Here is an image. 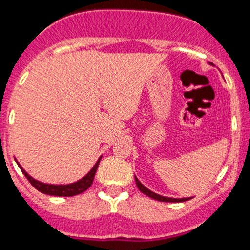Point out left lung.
I'll return each instance as SVG.
<instances>
[{
    "label": "left lung",
    "instance_id": "obj_1",
    "mask_svg": "<svg viewBox=\"0 0 250 250\" xmlns=\"http://www.w3.org/2000/svg\"><path fill=\"white\" fill-rule=\"evenodd\" d=\"M209 64H212V62H209ZM135 179H136V186L138 187V189L141 190L144 194H146V196L151 197V198H154V200H156V201H161V202H184V201L190 200V197H188V198H170V197L160 196V194L154 193L152 190H150L148 188H146V187H145L144 184H142L141 182H140V180H138L136 177H135Z\"/></svg>",
    "mask_w": 250,
    "mask_h": 250
}]
</instances>
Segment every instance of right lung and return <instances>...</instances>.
Here are the masks:
<instances>
[{
  "label": "right lung",
  "mask_w": 250,
  "mask_h": 250,
  "mask_svg": "<svg viewBox=\"0 0 250 250\" xmlns=\"http://www.w3.org/2000/svg\"><path fill=\"white\" fill-rule=\"evenodd\" d=\"M100 159L102 156L98 159V161L95 163L93 167H91V170L89 173L86 174L85 177H83L81 179H79L77 182H73V183L70 184H48V183H42L39 180L34 179V178L29 175L26 171L24 170V167L21 165L19 164L16 159L15 161L18 163L19 167L21 169L22 174H24L26 179L29 180L31 183V186L37 188L39 192L44 193V194H49V196H58V197H72V196H76V194H80V193L85 192L87 188H89L91 184H93V180L94 177H95V173H96V169L99 167V163H100Z\"/></svg>",
  "instance_id": "right-lung-1"
}]
</instances>
